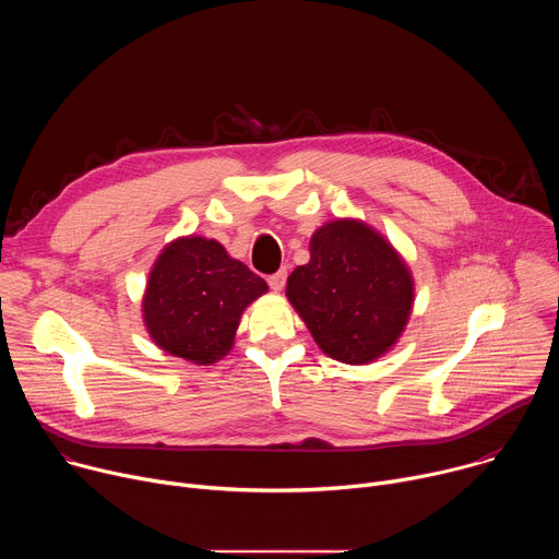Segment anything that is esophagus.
I'll return each instance as SVG.
<instances>
[{
	"label": "esophagus",
	"instance_id": "1",
	"mask_svg": "<svg viewBox=\"0 0 559 559\" xmlns=\"http://www.w3.org/2000/svg\"><path fill=\"white\" fill-rule=\"evenodd\" d=\"M267 283H270V287H272L274 292H283V287H285V283H287V270H278L276 274H272V276L267 278Z\"/></svg>",
	"mask_w": 559,
	"mask_h": 559
}]
</instances>
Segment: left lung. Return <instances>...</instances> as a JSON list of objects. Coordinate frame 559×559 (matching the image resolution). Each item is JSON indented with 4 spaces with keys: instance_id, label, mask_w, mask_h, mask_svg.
<instances>
[{
    "instance_id": "1",
    "label": "left lung",
    "mask_w": 559,
    "mask_h": 559,
    "mask_svg": "<svg viewBox=\"0 0 559 559\" xmlns=\"http://www.w3.org/2000/svg\"><path fill=\"white\" fill-rule=\"evenodd\" d=\"M285 294L318 347L365 365L401 338L414 278L384 236L362 221L336 218L313 231L309 263L289 274Z\"/></svg>"
}]
</instances>
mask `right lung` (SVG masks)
I'll use <instances>...</instances> for the list:
<instances>
[{
	"mask_svg": "<svg viewBox=\"0 0 559 559\" xmlns=\"http://www.w3.org/2000/svg\"><path fill=\"white\" fill-rule=\"evenodd\" d=\"M265 292L267 283L214 238H177L150 272L145 330L164 352L212 365L231 349L243 309Z\"/></svg>",
	"mask_w": 559,
	"mask_h": 559,
	"instance_id": "1",
	"label": "right lung"
}]
</instances>
